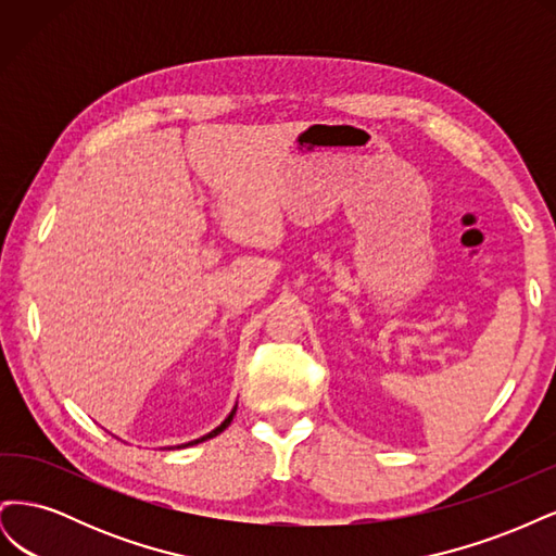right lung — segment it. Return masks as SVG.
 <instances>
[{
    "instance_id": "obj_1",
    "label": "right lung",
    "mask_w": 556,
    "mask_h": 556,
    "mask_svg": "<svg viewBox=\"0 0 556 556\" xmlns=\"http://www.w3.org/2000/svg\"><path fill=\"white\" fill-rule=\"evenodd\" d=\"M233 413H237V406H233V410L225 417V422L220 425V427H215L211 433H206V435H201V439H197V441H190V443H185V445H197V443H201V441H208V439H213V435H217V433H223L229 425H231V419H233ZM185 445H178V447H185Z\"/></svg>"
}]
</instances>
